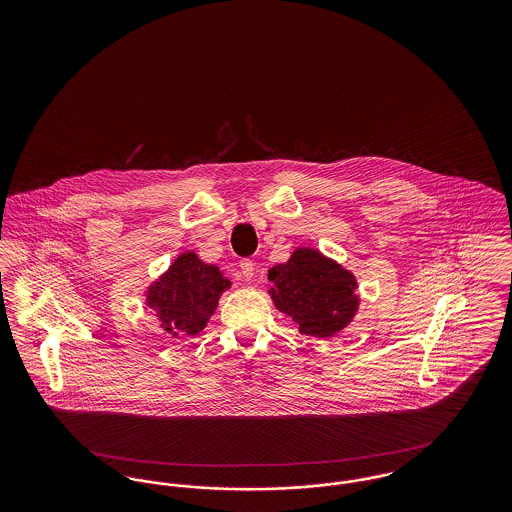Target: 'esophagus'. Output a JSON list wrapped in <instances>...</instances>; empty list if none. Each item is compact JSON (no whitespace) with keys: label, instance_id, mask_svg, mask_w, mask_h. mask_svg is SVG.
Returning a JSON list of instances; mask_svg holds the SVG:
<instances>
[{"label":"esophagus","instance_id":"1","mask_svg":"<svg viewBox=\"0 0 512 512\" xmlns=\"http://www.w3.org/2000/svg\"><path fill=\"white\" fill-rule=\"evenodd\" d=\"M240 268H242L245 280H251L255 276V263L253 261H249V259L240 261Z\"/></svg>","mask_w":512,"mask_h":512}]
</instances>
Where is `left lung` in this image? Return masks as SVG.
I'll list each match as a JSON object with an SVG mask.
<instances>
[{
    "instance_id": "1",
    "label": "left lung",
    "mask_w": 512,
    "mask_h": 512,
    "mask_svg": "<svg viewBox=\"0 0 512 512\" xmlns=\"http://www.w3.org/2000/svg\"><path fill=\"white\" fill-rule=\"evenodd\" d=\"M274 307L313 338H332L359 311L357 278L317 249L297 247L292 257L268 270Z\"/></svg>"
}]
</instances>
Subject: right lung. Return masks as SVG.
<instances>
[{
	"label": "right lung",
	"mask_w": 512,
	"mask_h": 512,
	"mask_svg": "<svg viewBox=\"0 0 512 512\" xmlns=\"http://www.w3.org/2000/svg\"><path fill=\"white\" fill-rule=\"evenodd\" d=\"M230 286L232 282L217 265L203 263L194 251H184L147 286L146 307L171 338L195 336L207 326L220 295Z\"/></svg>",
	"instance_id": "add662e5"
}]
</instances>
